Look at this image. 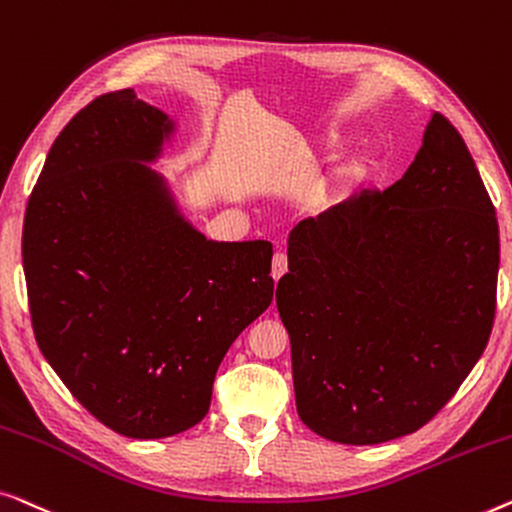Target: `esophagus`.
Wrapping results in <instances>:
<instances>
[{
	"instance_id": "34e87169",
	"label": "esophagus",
	"mask_w": 512,
	"mask_h": 512,
	"mask_svg": "<svg viewBox=\"0 0 512 512\" xmlns=\"http://www.w3.org/2000/svg\"><path fill=\"white\" fill-rule=\"evenodd\" d=\"M285 273H287V257L283 253H276L271 262V276H273V280H280Z\"/></svg>"
}]
</instances>
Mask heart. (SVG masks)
Instances as JSON below:
<instances>
[{
    "label": "heart",
    "instance_id": "heart-1",
    "mask_svg": "<svg viewBox=\"0 0 512 512\" xmlns=\"http://www.w3.org/2000/svg\"><path fill=\"white\" fill-rule=\"evenodd\" d=\"M325 143L336 148L343 143V136L334 132L327 136ZM373 171H376V167H373L369 155H352L313 183L311 192H308V201L320 213L341 211L364 192V187L371 183Z\"/></svg>",
    "mask_w": 512,
    "mask_h": 512
}]
</instances>
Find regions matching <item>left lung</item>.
<instances>
[{"mask_svg":"<svg viewBox=\"0 0 512 512\" xmlns=\"http://www.w3.org/2000/svg\"><path fill=\"white\" fill-rule=\"evenodd\" d=\"M276 306L301 422L343 445L424 427L496 313L499 222L462 134L431 115L401 181L292 229Z\"/></svg>","mask_w":512,"mask_h":512,"instance_id":"8db88e82","label":"left lung"}]
</instances>
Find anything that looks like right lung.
I'll use <instances>...</instances> for the list:
<instances>
[{
    "label": "right lung",
    "instance_id": "add662e5",
    "mask_svg": "<svg viewBox=\"0 0 512 512\" xmlns=\"http://www.w3.org/2000/svg\"><path fill=\"white\" fill-rule=\"evenodd\" d=\"M167 115L102 95L57 136L27 201L23 266L43 357L78 403L129 438L204 420L229 345L273 299L269 241H206L162 178Z\"/></svg>",
    "mask_w": 512,
    "mask_h": 512
}]
</instances>
